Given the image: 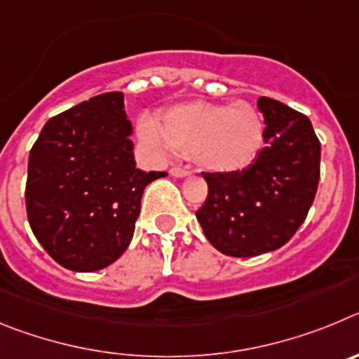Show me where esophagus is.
<instances>
[{
    "instance_id": "34e87169",
    "label": "esophagus",
    "mask_w": 359,
    "mask_h": 359,
    "mask_svg": "<svg viewBox=\"0 0 359 359\" xmlns=\"http://www.w3.org/2000/svg\"><path fill=\"white\" fill-rule=\"evenodd\" d=\"M169 172H170V176H174V177H187V176H190V170L182 169V167H172V169H170Z\"/></svg>"
}]
</instances>
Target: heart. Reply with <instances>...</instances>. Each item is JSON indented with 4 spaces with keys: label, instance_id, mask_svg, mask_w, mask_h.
I'll return each mask as SVG.
<instances>
[{
    "label": "heart",
    "instance_id": "b5f03b06",
    "mask_svg": "<svg viewBox=\"0 0 359 359\" xmlns=\"http://www.w3.org/2000/svg\"><path fill=\"white\" fill-rule=\"evenodd\" d=\"M156 126L140 123V135L152 145L167 144L174 152L192 156L212 172H239L261 156L266 144V123L261 111L248 100L236 102L176 104L165 109Z\"/></svg>",
    "mask_w": 359,
    "mask_h": 359
}]
</instances>
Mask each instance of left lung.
Listing matches in <instances>:
<instances>
[{"label": "left lung", "mask_w": 359, "mask_h": 359, "mask_svg": "<svg viewBox=\"0 0 359 359\" xmlns=\"http://www.w3.org/2000/svg\"><path fill=\"white\" fill-rule=\"evenodd\" d=\"M266 147L248 169L203 172L207 201L196 212L205 237L230 257L273 252L306 221L320 180V142L302 113L261 97Z\"/></svg>", "instance_id": "1"}]
</instances>
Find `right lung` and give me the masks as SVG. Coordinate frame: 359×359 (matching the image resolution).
Returning a JSON list of instances; mask_svg holds the SVG:
<instances>
[{"instance_id":"add662e5","label":"right lung","mask_w":359,"mask_h":359,"mask_svg":"<svg viewBox=\"0 0 359 359\" xmlns=\"http://www.w3.org/2000/svg\"><path fill=\"white\" fill-rule=\"evenodd\" d=\"M123 93L97 95L44 123L28 156L27 215L53 261L97 271L128 250L144 189L165 172L136 169Z\"/></svg>"}]
</instances>
